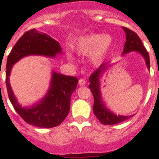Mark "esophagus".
<instances>
[{"mask_svg": "<svg viewBox=\"0 0 159 159\" xmlns=\"http://www.w3.org/2000/svg\"><path fill=\"white\" fill-rule=\"evenodd\" d=\"M85 84H86V80H85L84 79H81V80H79V84H80V86H84V85H85Z\"/></svg>", "mask_w": 159, "mask_h": 159, "instance_id": "1", "label": "esophagus"}]
</instances>
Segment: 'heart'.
I'll return each mask as SVG.
<instances>
[{"instance_id":"b5f03b06","label":"heart","mask_w":159,"mask_h":159,"mask_svg":"<svg viewBox=\"0 0 159 159\" xmlns=\"http://www.w3.org/2000/svg\"><path fill=\"white\" fill-rule=\"evenodd\" d=\"M112 43L113 41L110 35L92 33L77 38L74 44V48L78 55H90L92 64L99 65L104 61L111 52ZM67 57L72 61L73 57L71 54L68 53Z\"/></svg>"}]
</instances>
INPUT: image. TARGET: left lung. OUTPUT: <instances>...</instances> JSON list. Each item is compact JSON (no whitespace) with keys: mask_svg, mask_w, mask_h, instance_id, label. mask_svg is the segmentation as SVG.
Masks as SVG:
<instances>
[{"mask_svg":"<svg viewBox=\"0 0 159 159\" xmlns=\"http://www.w3.org/2000/svg\"><path fill=\"white\" fill-rule=\"evenodd\" d=\"M125 33H126V43L124 44V48L122 53L123 56L131 52H137L144 58L147 68L150 69V57L149 53L143 46L142 40L139 37L135 32L131 31L127 28L123 27ZM111 67V64L107 63L102 64L99 66L92 73L89 78L90 84L89 88L91 89L92 95L94 96L93 111L97 119H99L101 123L104 125H113L116 123H121L127 119H130L132 116H117L116 114L111 111L103 103L100 92V79L101 75L106 70Z\"/></svg>","mask_w":159,"mask_h":159,"instance_id":"8db88e82","label":"left lung"}]
</instances>
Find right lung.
<instances>
[{
    "instance_id": "1",
    "label": "right lung",
    "mask_w": 159,
    "mask_h": 159,
    "mask_svg": "<svg viewBox=\"0 0 159 159\" xmlns=\"http://www.w3.org/2000/svg\"><path fill=\"white\" fill-rule=\"evenodd\" d=\"M61 53L62 48L58 41L46 33L31 29L20 38L8 55L6 64L8 98L20 116L29 124L51 128L62 123L70 111L71 94L76 89L78 80L76 77L67 76L52 71L50 86L45 96L32 106L22 107L16 100L9 83L12 66L27 56L36 55L54 58Z\"/></svg>"
}]
</instances>
